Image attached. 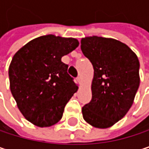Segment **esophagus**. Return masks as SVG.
<instances>
[{"label":"esophagus","instance_id":"1","mask_svg":"<svg viewBox=\"0 0 149 149\" xmlns=\"http://www.w3.org/2000/svg\"><path fill=\"white\" fill-rule=\"evenodd\" d=\"M77 81L78 83H80V82H81V77H80V76H78V77H77Z\"/></svg>","mask_w":149,"mask_h":149}]
</instances>
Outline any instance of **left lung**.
Returning a JSON list of instances; mask_svg holds the SVG:
<instances>
[{
    "instance_id": "1",
    "label": "left lung",
    "mask_w": 149,
    "mask_h": 149,
    "mask_svg": "<svg viewBox=\"0 0 149 149\" xmlns=\"http://www.w3.org/2000/svg\"><path fill=\"white\" fill-rule=\"evenodd\" d=\"M81 50L94 67L92 99L82 108L84 120L108 128L128 113L140 84V63L130 47L113 38L89 36Z\"/></svg>"
}]
</instances>
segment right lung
<instances>
[{
	"instance_id": "1",
	"label": "right lung",
	"mask_w": 149,
	"mask_h": 149,
	"mask_svg": "<svg viewBox=\"0 0 149 149\" xmlns=\"http://www.w3.org/2000/svg\"><path fill=\"white\" fill-rule=\"evenodd\" d=\"M78 44L75 38L47 35L29 42L14 54L8 70L10 89L21 113L35 125L58 123L77 91L61 58Z\"/></svg>"
}]
</instances>
